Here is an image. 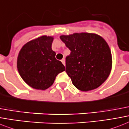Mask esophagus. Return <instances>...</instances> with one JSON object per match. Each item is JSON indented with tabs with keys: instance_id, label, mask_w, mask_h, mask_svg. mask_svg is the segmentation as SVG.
<instances>
[{
	"instance_id": "obj_1",
	"label": "esophagus",
	"mask_w": 129,
	"mask_h": 129,
	"mask_svg": "<svg viewBox=\"0 0 129 129\" xmlns=\"http://www.w3.org/2000/svg\"><path fill=\"white\" fill-rule=\"evenodd\" d=\"M61 62H62V63L63 65H64V66H65V65H66V61H65V59H62L61 60Z\"/></svg>"
}]
</instances>
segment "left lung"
<instances>
[{
	"instance_id": "left-lung-1",
	"label": "left lung",
	"mask_w": 129,
	"mask_h": 129,
	"mask_svg": "<svg viewBox=\"0 0 129 129\" xmlns=\"http://www.w3.org/2000/svg\"><path fill=\"white\" fill-rule=\"evenodd\" d=\"M59 38L71 51L66 59V72L76 88L88 91L106 81L113 61L110 48L103 38L87 32Z\"/></svg>"
}]
</instances>
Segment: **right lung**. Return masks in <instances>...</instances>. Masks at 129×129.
<instances>
[{
	"label": "right lung",
	"mask_w": 129,
	"mask_h": 129,
	"mask_svg": "<svg viewBox=\"0 0 129 129\" xmlns=\"http://www.w3.org/2000/svg\"><path fill=\"white\" fill-rule=\"evenodd\" d=\"M53 36H42L25 44L17 57L20 77L32 88L45 90L52 86L57 74L65 71L52 49Z\"/></svg>",
	"instance_id": "add662e5"
}]
</instances>
